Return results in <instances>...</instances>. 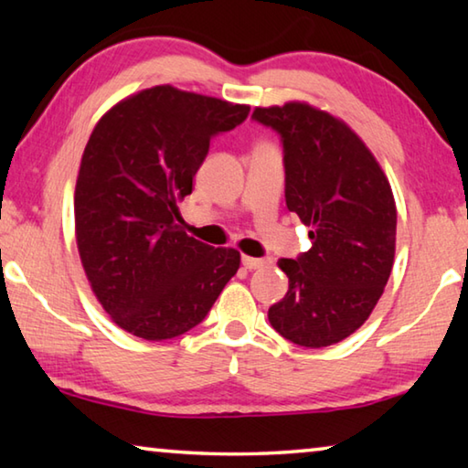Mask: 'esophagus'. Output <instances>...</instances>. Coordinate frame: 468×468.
<instances>
[{"instance_id":"esophagus-1","label":"esophagus","mask_w":468,"mask_h":468,"mask_svg":"<svg viewBox=\"0 0 468 468\" xmlns=\"http://www.w3.org/2000/svg\"><path fill=\"white\" fill-rule=\"evenodd\" d=\"M241 264H243V268H248V271H256V268H262L266 262H264V260H260V258L243 256L241 258Z\"/></svg>"}]
</instances>
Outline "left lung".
I'll use <instances>...</instances> for the list:
<instances>
[{
    "instance_id": "obj_1",
    "label": "left lung",
    "mask_w": 468,
    "mask_h": 468,
    "mask_svg": "<svg viewBox=\"0 0 468 468\" xmlns=\"http://www.w3.org/2000/svg\"><path fill=\"white\" fill-rule=\"evenodd\" d=\"M281 133L287 208L312 229V248L282 258L289 291L271 326L299 346L340 343L374 312L390 279L396 204L382 167L345 122L307 102L256 107Z\"/></svg>"
}]
</instances>
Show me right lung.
Wrapping results in <instances>:
<instances>
[{"instance_id": "add662e5", "label": "right lung", "mask_w": 468, "mask_h": 468, "mask_svg": "<svg viewBox=\"0 0 468 468\" xmlns=\"http://www.w3.org/2000/svg\"><path fill=\"white\" fill-rule=\"evenodd\" d=\"M248 113L163 84L94 125L74 194L78 253L102 310L130 335L167 340L192 330L239 268V251L210 248L176 220L210 138Z\"/></svg>"}]
</instances>
